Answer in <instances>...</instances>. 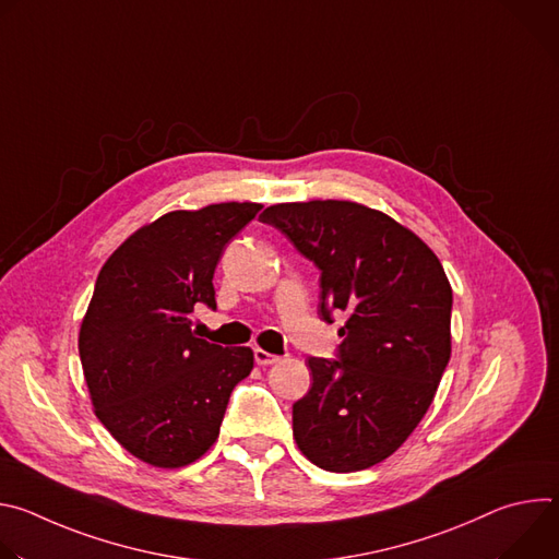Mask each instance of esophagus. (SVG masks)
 Here are the masks:
<instances>
[{"label": "esophagus", "instance_id": "obj_1", "mask_svg": "<svg viewBox=\"0 0 559 559\" xmlns=\"http://www.w3.org/2000/svg\"><path fill=\"white\" fill-rule=\"evenodd\" d=\"M254 358H257V362L261 365V367H270V365H276V362H281V356H276V354H270V352H265V349H254Z\"/></svg>", "mask_w": 559, "mask_h": 559}]
</instances>
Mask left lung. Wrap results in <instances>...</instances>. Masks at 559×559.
<instances>
[{
    "label": "left lung",
    "mask_w": 559,
    "mask_h": 559,
    "mask_svg": "<svg viewBox=\"0 0 559 559\" xmlns=\"http://www.w3.org/2000/svg\"><path fill=\"white\" fill-rule=\"evenodd\" d=\"M321 270V316L345 311L338 360L309 358L311 389L292 407L300 453L334 473L369 468L418 427L451 356V285L409 227L354 201L270 205Z\"/></svg>",
    "instance_id": "8db88e82"
}]
</instances>
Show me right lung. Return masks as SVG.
Listing matches in <instances>:
<instances>
[{
	"instance_id": "right-lung-1",
	"label": "right lung",
	"mask_w": 559,
	"mask_h": 559,
	"mask_svg": "<svg viewBox=\"0 0 559 559\" xmlns=\"http://www.w3.org/2000/svg\"><path fill=\"white\" fill-rule=\"evenodd\" d=\"M261 203L175 210L139 227L104 263L79 330V358L102 425L158 468L199 460L218 438L229 393L254 367L250 347L192 332L216 309L214 270Z\"/></svg>"
}]
</instances>
